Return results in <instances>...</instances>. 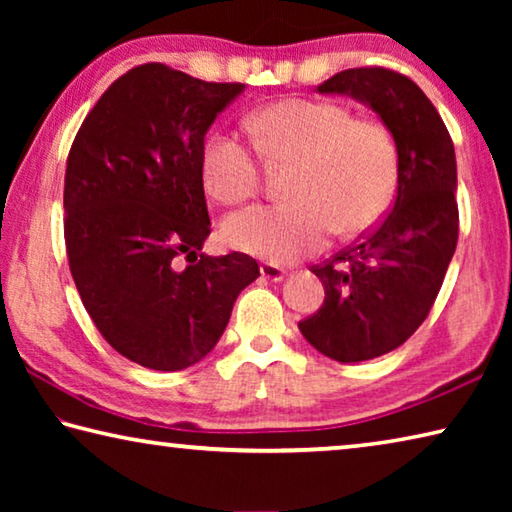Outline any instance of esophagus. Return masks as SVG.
Returning a JSON list of instances; mask_svg holds the SVG:
<instances>
[{
	"mask_svg": "<svg viewBox=\"0 0 512 512\" xmlns=\"http://www.w3.org/2000/svg\"><path fill=\"white\" fill-rule=\"evenodd\" d=\"M259 273H262L264 280H271V282L284 280V268L277 266V264H271V262L259 264Z\"/></svg>",
	"mask_w": 512,
	"mask_h": 512,
	"instance_id": "obj_1",
	"label": "esophagus"
}]
</instances>
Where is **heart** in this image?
Listing matches in <instances>:
<instances>
[{
  "label": "heart",
  "instance_id": "heart-1",
  "mask_svg": "<svg viewBox=\"0 0 512 512\" xmlns=\"http://www.w3.org/2000/svg\"><path fill=\"white\" fill-rule=\"evenodd\" d=\"M246 131L259 158L289 164L293 201L230 214L221 237L239 253L275 264L323 248L334 232L354 237L377 223L397 185V144L384 124L357 119L336 101L284 99L255 110ZM203 185L221 203L257 194L255 155L235 135L214 133L203 146Z\"/></svg>",
  "mask_w": 512,
  "mask_h": 512
}]
</instances>
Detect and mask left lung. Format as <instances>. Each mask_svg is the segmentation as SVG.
Listing matches in <instances>:
<instances>
[{
    "label": "left lung",
    "instance_id": "obj_1",
    "mask_svg": "<svg viewBox=\"0 0 512 512\" xmlns=\"http://www.w3.org/2000/svg\"><path fill=\"white\" fill-rule=\"evenodd\" d=\"M318 92L372 108L397 144L393 210L332 262L311 268L325 302L298 325L325 357L368 361L409 339L443 287L458 239L454 144L427 94L391 69H345Z\"/></svg>",
    "mask_w": 512,
    "mask_h": 512
}]
</instances>
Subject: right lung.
<instances>
[{"label": "right lung", "instance_id": "right-lung-1", "mask_svg": "<svg viewBox=\"0 0 512 512\" xmlns=\"http://www.w3.org/2000/svg\"><path fill=\"white\" fill-rule=\"evenodd\" d=\"M244 88L140 65L103 92L69 151V271L103 339L144 368L176 372L205 359L259 277L244 253H201L205 135Z\"/></svg>", "mask_w": 512, "mask_h": 512}]
</instances>
